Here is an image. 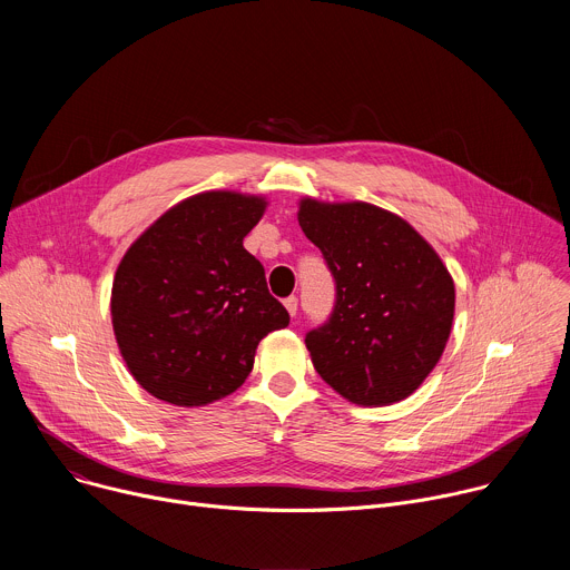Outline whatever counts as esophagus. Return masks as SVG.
Here are the masks:
<instances>
[{"label":"esophagus","instance_id":"34e87169","mask_svg":"<svg viewBox=\"0 0 570 570\" xmlns=\"http://www.w3.org/2000/svg\"><path fill=\"white\" fill-rule=\"evenodd\" d=\"M284 306H286V311H288L293 317L297 315V297H295V295L286 297V299H284Z\"/></svg>","mask_w":570,"mask_h":570}]
</instances>
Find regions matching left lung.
I'll return each mask as SVG.
<instances>
[{"label":"left lung","instance_id":"1","mask_svg":"<svg viewBox=\"0 0 570 570\" xmlns=\"http://www.w3.org/2000/svg\"><path fill=\"white\" fill-rule=\"evenodd\" d=\"M297 220L336 282L330 320L304 338L315 372L358 405L411 396L451 334L446 266L413 225L370 203L304 198Z\"/></svg>","mask_w":570,"mask_h":570}]
</instances>
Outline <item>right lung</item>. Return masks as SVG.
Wrapping results in <instances>:
<instances>
[{
	"mask_svg": "<svg viewBox=\"0 0 570 570\" xmlns=\"http://www.w3.org/2000/svg\"><path fill=\"white\" fill-rule=\"evenodd\" d=\"M266 198L196 194L161 214L124 255L112 330L135 381L153 396L205 405L248 379L257 345L288 324L243 238Z\"/></svg>",
	"mask_w": 570,
	"mask_h": 570,
	"instance_id": "1",
	"label": "right lung"
}]
</instances>
